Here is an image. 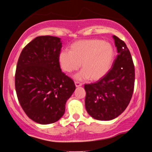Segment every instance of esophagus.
<instances>
[{"label":"esophagus","instance_id":"esophagus-1","mask_svg":"<svg viewBox=\"0 0 152 152\" xmlns=\"http://www.w3.org/2000/svg\"><path fill=\"white\" fill-rule=\"evenodd\" d=\"M75 85H76V87L81 86H82V83H80V82H78V81H75Z\"/></svg>","mask_w":152,"mask_h":152}]
</instances>
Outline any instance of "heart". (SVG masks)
Instances as JSON below:
<instances>
[{"label": "heart", "mask_w": 152, "mask_h": 152, "mask_svg": "<svg viewBox=\"0 0 152 152\" xmlns=\"http://www.w3.org/2000/svg\"><path fill=\"white\" fill-rule=\"evenodd\" d=\"M114 55L113 46L103 40H80L71 45L69 51L59 53L58 61L66 73L78 70L81 66L83 71L75 76L76 79L97 81L109 72Z\"/></svg>", "instance_id": "1"}]
</instances>
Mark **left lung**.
I'll return each mask as SVG.
<instances>
[{
	"mask_svg": "<svg viewBox=\"0 0 152 152\" xmlns=\"http://www.w3.org/2000/svg\"><path fill=\"white\" fill-rule=\"evenodd\" d=\"M118 55L111 70L96 83L85 84V106L88 114L99 121H109L124 112L134 88L135 69L126 43L113 36Z\"/></svg>",
	"mask_w": 152,
	"mask_h": 152,
	"instance_id": "obj_1",
	"label": "left lung"
}]
</instances>
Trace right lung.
<instances>
[{"instance_id":"1","label":"right lung","mask_w":152,"mask_h":152,"mask_svg":"<svg viewBox=\"0 0 152 152\" xmlns=\"http://www.w3.org/2000/svg\"><path fill=\"white\" fill-rule=\"evenodd\" d=\"M62 43L58 37L41 36L24 47L15 74L18 102L26 114L41 124L60 119L67 100L76 89L58 61Z\"/></svg>"}]
</instances>
